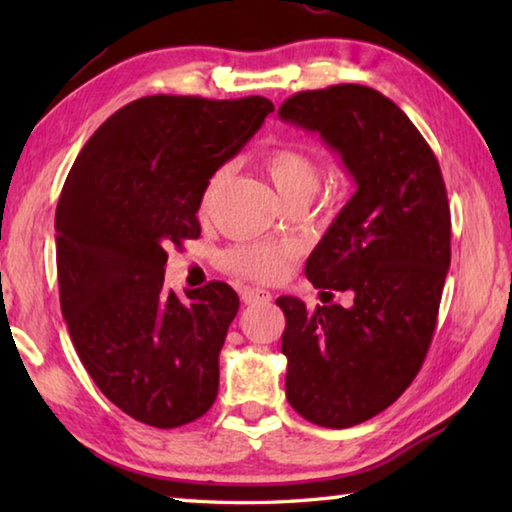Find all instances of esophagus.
Returning a JSON list of instances; mask_svg holds the SVG:
<instances>
[{
	"mask_svg": "<svg viewBox=\"0 0 512 512\" xmlns=\"http://www.w3.org/2000/svg\"><path fill=\"white\" fill-rule=\"evenodd\" d=\"M241 300H244L246 305H266V302L271 300V293L266 289H244L241 291Z\"/></svg>",
	"mask_w": 512,
	"mask_h": 512,
	"instance_id": "34e87169",
	"label": "esophagus"
}]
</instances>
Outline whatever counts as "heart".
Masks as SVG:
<instances>
[{"mask_svg":"<svg viewBox=\"0 0 512 512\" xmlns=\"http://www.w3.org/2000/svg\"><path fill=\"white\" fill-rule=\"evenodd\" d=\"M264 169L284 201H311L320 185V167L309 153L296 146H277L264 155ZM228 167L216 169L207 180L201 198V212H207L216 192L225 183ZM291 259L289 246L277 244H239L225 250L223 266L225 271L255 282H275L287 273Z\"/></svg>","mask_w":512,"mask_h":512,"instance_id":"heart-1","label":"heart"}]
</instances>
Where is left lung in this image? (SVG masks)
<instances>
[{"instance_id":"left-lung-1","label":"left lung","mask_w":512,"mask_h":512,"mask_svg":"<svg viewBox=\"0 0 512 512\" xmlns=\"http://www.w3.org/2000/svg\"><path fill=\"white\" fill-rule=\"evenodd\" d=\"M277 117L323 137L357 183L305 266L314 287L352 291V307L277 298L289 404L318 427H354L427 357L452 259L447 189L411 119L366 85L298 92Z\"/></svg>"}]
</instances>
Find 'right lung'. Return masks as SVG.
<instances>
[{"label":"right lung","instance_id":"add662e5","mask_svg":"<svg viewBox=\"0 0 512 512\" xmlns=\"http://www.w3.org/2000/svg\"><path fill=\"white\" fill-rule=\"evenodd\" d=\"M273 103L153 94L103 121L56 207L60 309L81 363L121 411L173 429L210 411L219 352L239 311L225 282L178 298L167 248L201 237L207 180L244 149Z\"/></svg>","mask_w":512,"mask_h":512}]
</instances>
